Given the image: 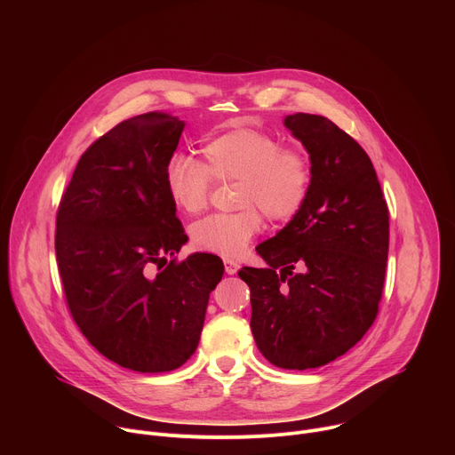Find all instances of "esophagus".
Masks as SVG:
<instances>
[{"mask_svg":"<svg viewBox=\"0 0 455 455\" xmlns=\"http://www.w3.org/2000/svg\"><path fill=\"white\" fill-rule=\"evenodd\" d=\"M237 270H239V265L235 261H232V259H225V272L228 275H234Z\"/></svg>","mask_w":455,"mask_h":455,"instance_id":"1","label":"esophagus"}]
</instances>
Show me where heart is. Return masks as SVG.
Instances as JSON below:
<instances>
[{"mask_svg":"<svg viewBox=\"0 0 455 455\" xmlns=\"http://www.w3.org/2000/svg\"><path fill=\"white\" fill-rule=\"evenodd\" d=\"M204 162L174 156L165 167V187L185 214H200L211 200L214 181L235 187L237 212L212 214L192 227V243L227 259L239 257L263 228V215L274 223L293 220L304 207L313 167L309 156L267 132L234 127L202 146Z\"/></svg>","mask_w":455,"mask_h":455,"instance_id":"b5f03b06","label":"heart"}]
</instances>
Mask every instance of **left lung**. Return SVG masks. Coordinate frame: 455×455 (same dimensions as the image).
<instances>
[{
  "label": "left lung",
  "mask_w": 455,
  "mask_h": 455,
  "mask_svg": "<svg viewBox=\"0 0 455 455\" xmlns=\"http://www.w3.org/2000/svg\"><path fill=\"white\" fill-rule=\"evenodd\" d=\"M284 125L309 153V196L255 248L268 268L243 267L237 275L250 288L259 351L277 367L304 371L346 355L376 320L388 209L371 158L337 124L295 113Z\"/></svg>",
  "instance_id": "obj_1"
}]
</instances>
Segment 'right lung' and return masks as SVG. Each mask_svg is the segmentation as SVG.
Listing matches in <instances>:
<instances>
[{
  "label": "right lung",
  "instance_id": "1",
  "mask_svg": "<svg viewBox=\"0 0 455 455\" xmlns=\"http://www.w3.org/2000/svg\"><path fill=\"white\" fill-rule=\"evenodd\" d=\"M181 132L183 122L165 111L109 129L79 158L55 218L72 318L100 355L139 372H167L194 355L223 277L218 255L174 257L187 234L165 167Z\"/></svg>",
  "mask_w": 455,
  "mask_h": 455
}]
</instances>
